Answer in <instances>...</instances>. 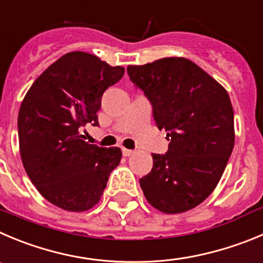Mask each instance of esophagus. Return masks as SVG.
Segmentation results:
<instances>
[{
  "instance_id": "1",
  "label": "esophagus",
  "mask_w": 263,
  "mask_h": 263,
  "mask_svg": "<svg viewBox=\"0 0 263 263\" xmlns=\"http://www.w3.org/2000/svg\"><path fill=\"white\" fill-rule=\"evenodd\" d=\"M122 153H123L124 157H128V156H131V154H134V151H131V149L123 148V149H122Z\"/></svg>"
}]
</instances>
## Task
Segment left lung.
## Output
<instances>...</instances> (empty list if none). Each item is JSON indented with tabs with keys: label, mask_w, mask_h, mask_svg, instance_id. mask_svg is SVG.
Masks as SVG:
<instances>
[{
	"label": "left lung",
	"mask_w": 263,
	"mask_h": 263,
	"mask_svg": "<svg viewBox=\"0 0 263 263\" xmlns=\"http://www.w3.org/2000/svg\"><path fill=\"white\" fill-rule=\"evenodd\" d=\"M127 72L153 106L170 141L166 154H152L153 167L140 187L165 214L193 209L209 197L235 144L234 109L227 90L187 58L170 57Z\"/></svg>",
	"instance_id": "left-lung-1"
}]
</instances>
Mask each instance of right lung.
Masks as SVG:
<instances>
[{
  "label": "right lung",
  "instance_id": "right-lung-1",
  "mask_svg": "<svg viewBox=\"0 0 263 263\" xmlns=\"http://www.w3.org/2000/svg\"><path fill=\"white\" fill-rule=\"evenodd\" d=\"M124 67L93 54L71 51L33 82L18 115L24 170L44 198L67 212H85L100 201L119 148L85 141V124L98 126L105 90L122 79Z\"/></svg>",
  "mask_w": 263,
  "mask_h": 263
}]
</instances>
